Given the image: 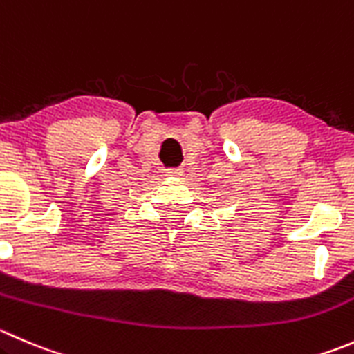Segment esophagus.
Returning <instances> with one entry per match:
<instances>
[{
  "label": "esophagus",
  "instance_id": "1",
  "mask_svg": "<svg viewBox=\"0 0 354 354\" xmlns=\"http://www.w3.org/2000/svg\"><path fill=\"white\" fill-rule=\"evenodd\" d=\"M166 176H169V178H183L185 176V171L183 169H169L166 173Z\"/></svg>",
  "mask_w": 354,
  "mask_h": 354
}]
</instances>
